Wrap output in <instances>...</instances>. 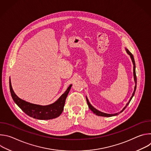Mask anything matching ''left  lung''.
I'll use <instances>...</instances> for the list:
<instances>
[{"label":"left lung","mask_w":151,"mask_h":151,"mask_svg":"<svg viewBox=\"0 0 151 151\" xmlns=\"http://www.w3.org/2000/svg\"><path fill=\"white\" fill-rule=\"evenodd\" d=\"M125 50H126L127 54H128V55H130V57H131V59H132V62H133V75H134V81H135V87H134V90L133 93V94H132V96L131 97L130 100H129L128 102L127 103L126 106L124 107L123 109H122L120 112H119V113H116V114H106V113H103V112H100V111L97 110L96 108H94V107L90 104V103L89 101H88V99H87V97H86V99H87V103H88L89 108H90V109H91V111L93 113H94L96 115L101 116H106V117H109V116H115V115H118L119 114L121 113V112L126 108L127 106L128 105L129 103H130V101L132 100L133 97L134 96V94H135V91H136V84H137V77H136V64H135V61H134V57H133V55L130 51H129L128 50H127V48H125Z\"/></svg>","instance_id":"left-lung-1"}]
</instances>
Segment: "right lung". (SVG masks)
Wrapping results in <instances>:
<instances>
[{
  "label": "right lung",
  "mask_w": 151,
  "mask_h": 151,
  "mask_svg": "<svg viewBox=\"0 0 151 151\" xmlns=\"http://www.w3.org/2000/svg\"><path fill=\"white\" fill-rule=\"evenodd\" d=\"M72 85V84L70 85L66 91L54 103L47 106H41L30 103L19 99L13 91L11 80L9 79L10 92L15 103L27 115L33 118L42 120L55 118L61 115L64 109L65 101Z\"/></svg>",
  "instance_id": "1"
}]
</instances>
